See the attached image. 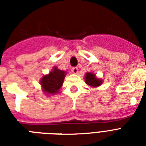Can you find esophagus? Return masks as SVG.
<instances>
[{
	"instance_id": "1",
	"label": "esophagus",
	"mask_w": 146,
	"mask_h": 146,
	"mask_svg": "<svg viewBox=\"0 0 146 146\" xmlns=\"http://www.w3.org/2000/svg\"><path fill=\"white\" fill-rule=\"evenodd\" d=\"M72 72H73V73H74V74H77L78 73V68L77 67H73L72 68Z\"/></svg>"
}]
</instances>
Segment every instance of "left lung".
Returning a JSON list of instances; mask_svg holds the SVG:
<instances>
[{
    "label": "left lung",
    "instance_id": "left-lung-1",
    "mask_svg": "<svg viewBox=\"0 0 146 146\" xmlns=\"http://www.w3.org/2000/svg\"><path fill=\"white\" fill-rule=\"evenodd\" d=\"M85 82L92 88H97L100 86L103 82V80L97 77L95 73L88 72L85 74Z\"/></svg>",
    "mask_w": 146,
    "mask_h": 146
}]
</instances>
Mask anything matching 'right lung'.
<instances>
[{"instance_id": "add662e5", "label": "right lung", "mask_w": 146, "mask_h": 146, "mask_svg": "<svg viewBox=\"0 0 146 146\" xmlns=\"http://www.w3.org/2000/svg\"><path fill=\"white\" fill-rule=\"evenodd\" d=\"M66 73L65 71L60 70L57 66H54L48 74L43 76L40 80V85L44 95L53 96L60 92Z\"/></svg>"}]
</instances>
